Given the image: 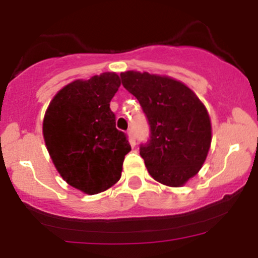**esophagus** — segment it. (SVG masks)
I'll use <instances>...</instances> for the list:
<instances>
[{"mask_svg":"<svg viewBox=\"0 0 258 258\" xmlns=\"http://www.w3.org/2000/svg\"><path fill=\"white\" fill-rule=\"evenodd\" d=\"M127 136H128L130 142H131L132 145H136V139H135V135L132 130H128V131H127Z\"/></svg>","mask_w":258,"mask_h":258,"instance_id":"obj_1","label":"esophagus"}]
</instances>
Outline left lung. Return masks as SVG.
<instances>
[{
    "label": "left lung",
    "mask_w": 258,
    "mask_h": 258,
    "mask_svg": "<svg viewBox=\"0 0 258 258\" xmlns=\"http://www.w3.org/2000/svg\"><path fill=\"white\" fill-rule=\"evenodd\" d=\"M122 85L140 101L151 127L140 155L155 181L182 187L206 161L212 141L207 108L187 85L148 72H121Z\"/></svg>",
    "instance_id": "1"
}]
</instances>
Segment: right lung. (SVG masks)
Listing matches in <instances>:
<instances>
[{"label": "right lung", "mask_w": 258, "mask_h": 258, "mask_svg": "<svg viewBox=\"0 0 258 258\" xmlns=\"http://www.w3.org/2000/svg\"><path fill=\"white\" fill-rule=\"evenodd\" d=\"M119 86L116 72L72 81L53 96L43 117V140L57 172L86 195L117 183L131 151L110 110Z\"/></svg>", "instance_id": "1"}]
</instances>
